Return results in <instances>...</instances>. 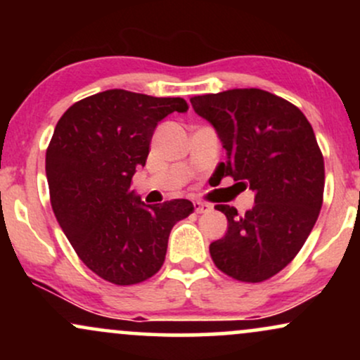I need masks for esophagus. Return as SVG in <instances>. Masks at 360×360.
<instances>
[{
	"label": "esophagus",
	"instance_id": "esophagus-1",
	"mask_svg": "<svg viewBox=\"0 0 360 360\" xmlns=\"http://www.w3.org/2000/svg\"><path fill=\"white\" fill-rule=\"evenodd\" d=\"M193 205H194V212L196 213H208L210 210H212V205L205 203V201H200V200L193 201Z\"/></svg>",
	"mask_w": 360,
	"mask_h": 360
}]
</instances>
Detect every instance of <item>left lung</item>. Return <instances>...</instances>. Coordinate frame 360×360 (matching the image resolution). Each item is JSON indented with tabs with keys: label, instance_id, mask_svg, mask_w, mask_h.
I'll return each mask as SVG.
<instances>
[{
	"label": "left lung",
	"instance_id": "8db88e82",
	"mask_svg": "<svg viewBox=\"0 0 360 360\" xmlns=\"http://www.w3.org/2000/svg\"><path fill=\"white\" fill-rule=\"evenodd\" d=\"M191 105L226 148L229 160L217 174L255 194L243 214L214 206L229 230L210 245V255L230 278L262 283L296 257L323 205L325 164L315 131L298 106L257 88L193 96Z\"/></svg>",
	"mask_w": 360,
	"mask_h": 360
}]
</instances>
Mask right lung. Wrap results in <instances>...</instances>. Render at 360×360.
Returning a JSON list of instances; mask_svg holds the SVG:
<instances>
[{
  "instance_id": "1",
  "label": "right lung",
  "mask_w": 360,
  "mask_h": 360,
  "mask_svg": "<svg viewBox=\"0 0 360 360\" xmlns=\"http://www.w3.org/2000/svg\"><path fill=\"white\" fill-rule=\"evenodd\" d=\"M188 108L183 98L108 89L74 103L57 122L45 154L53 214L77 257L111 284L152 278L172 226L194 212L189 200L147 206L130 191L157 123Z\"/></svg>"
}]
</instances>
